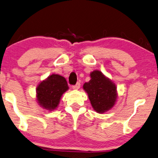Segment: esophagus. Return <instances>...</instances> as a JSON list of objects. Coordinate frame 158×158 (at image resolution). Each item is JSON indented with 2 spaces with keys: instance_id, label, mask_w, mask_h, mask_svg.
<instances>
[{
  "instance_id": "esophagus-1",
  "label": "esophagus",
  "mask_w": 158,
  "mask_h": 158,
  "mask_svg": "<svg viewBox=\"0 0 158 158\" xmlns=\"http://www.w3.org/2000/svg\"><path fill=\"white\" fill-rule=\"evenodd\" d=\"M80 87H81V84H80V83H77L75 85H73V89H75V90H77L80 89Z\"/></svg>"
}]
</instances>
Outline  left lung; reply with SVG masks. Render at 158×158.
Returning <instances> with one entry per match:
<instances>
[{
  "instance_id": "8db88e82",
  "label": "left lung",
  "mask_w": 158,
  "mask_h": 158,
  "mask_svg": "<svg viewBox=\"0 0 158 158\" xmlns=\"http://www.w3.org/2000/svg\"><path fill=\"white\" fill-rule=\"evenodd\" d=\"M91 80L83 85L94 110L104 113L113 107L116 102L117 88L101 71L94 70L90 74Z\"/></svg>"
}]
</instances>
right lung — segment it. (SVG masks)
<instances>
[{
  "label": "right lung",
  "instance_id": "1",
  "mask_svg": "<svg viewBox=\"0 0 158 158\" xmlns=\"http://www.w3.org/2000/svg\"><path fill=\"white\" fill-rule=\"evenodd\" d=\"M68 89L64 77L56 74L49 75L37 87V101L43 108L52 111L58 106L61 96Z\"/></svg>",
  "mask_w": 158,
  "mask_h": 158
}]
</instances>
